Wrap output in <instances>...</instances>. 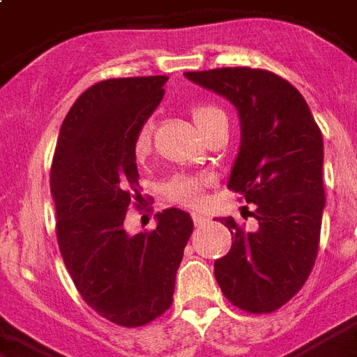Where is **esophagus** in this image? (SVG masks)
<instances>
[{
  "label": "esophagus",
  "instance_id": "esophagus-1",
  "mask_svg": "<svg viewBox=\"0 0 357 357\" xmlns=\"http://www.w3.org/2000/svg\"><path fill=\"white\" fill-rule=\"evenodd\" d=\"M193 222H195V225H199V227H201V225L206 224V216L197 212V214H193Z\"/></svg>",
  "mask_w": 357,
  "mask_h": 357
}]
</instances>
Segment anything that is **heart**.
<instances>
[{"label":"heart","instance_id":"heart-1","mask_svg":"<svg viewBox=\"0 0 357 357\" xmlns=\"http://www.w3.org/2000/svg\"><path fill=\"white\" fill-rule=\"evenodd\" d=\"M191 116H193L195 126L202 133L212 122H216L218 118L225 114L214 105H195L191 109ZM149 149H151V124H143L133 139V151L141 158L147 155ZM166 195L172 202H178L189 208H199L204 202V181L199 178H191V176H176L166 187Z\"/></svg>","mask_w":357,"mask_h":357}]
</instances>
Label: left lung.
Listing matches in <instances>:
<instances>
[{
    "label": "left lung",
    "instance_id": "8db88e82",
    "mask_svg": "<svg viewBox=\"0 0 357 357\" xmlns=\"http://www.w3.org/2000/svg\"><path fill=\"white\" fill-rule=\"evenodd\" d=\"M237 109L241 147L227 187L255 204L258 224L243 231L231 216V250L214 262L225 298L250 314L287 304L314 268L321 216L323 137L307 102L289 82L260 68L185 73ZM247 208V206H245Z\"/></svg>",
    "mask_w": 357,
    "mask_h": 357
}]
</instances>
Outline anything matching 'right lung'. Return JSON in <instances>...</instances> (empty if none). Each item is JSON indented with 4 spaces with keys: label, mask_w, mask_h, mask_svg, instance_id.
I'll return each mask as SVG.
<instances>
[{
    "label": "right lung",
    "mask_w": 357,
    "mask_h": 357,
    "mask_svg": "<svg viewBox=\"0 0 357 357\" xmlns=\"http://www.w3.org/2000/svg\"><path fill=\"white\" fill-rule=\"evenodd\" d=\"M166 82L114 78L86 89L61 126L51 166L66 269L88 306L122 327H141L172 306L193 233V220L179 208L158 212L153 231L124 229L130 202H141L133 139L162 101Z\"/></svg>",
    "instance_id": "1"
}]
</instances>
